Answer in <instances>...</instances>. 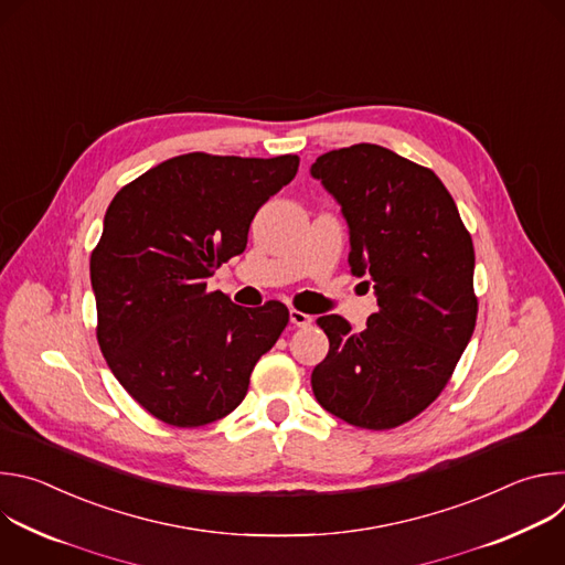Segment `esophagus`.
<instances>
[{"mask_svg": "<svg viewBox=\"0 0 565 565\" xmlns=\"http://www.w3.org/2000/svg\"><path fill=\"white\" fill-rule=\"evenodd\" d=\"M310 321H312V317L310 315H306V312H301V310H290V324H295V327H310Z\"/></svg>", "mask_w": 565, "mask_h": 565, "instance_id": "34e87169", "label": "esophagus"}]
</instances>
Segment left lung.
I'll list each match as a JSON object with an SVG mask.
<instances>
[{"mask_svg": "<svg viewBox=\"0 0 565 565\" xmlns=\"http://www.w3.org/2000/svg\"><path fill=\"white\" fill-rule=\"evenodd\" d=\"M310 177L340 203L351 273L377 299L362 333L340 315L317 319L331 347L312 369V393L349 425L393 429L440 395L471 340V236L443 181L386 147L327 151Z\"/></svg>", "mask_w": 565, "mask_h": 565, "instance_id": "1", "label": "left lung"}]
</instances>
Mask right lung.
<instances>
[{"label": "right lung", "mask_w": 565, "mask_h": 565, "mask_svg": "<svg viewBox=\"0 0 565 565\" xmlns=\"http://www.w3.org/2000/svg\"><path fill=\"white\" fill-rule=\"evenodd\" d=\"M297 156L183 153L107 207L92 253L98 344L125 391L174 427L234 412L250 373L288 324V308L236 306L207 277L248 244L257 210L288 185Z\"/></svg>", "instance_id": "1"}]
</instances>
